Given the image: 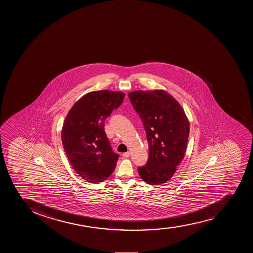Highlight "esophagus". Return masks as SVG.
<instances>
[{
    "label": "esophagus",
    "mask_w": 253,
    "mask_h": 253,
    "mask_svg": "<svg viewBox=\"0 0 253 253\" xmlns=\"http://www.w3.org/2000/svg\"><path fill=\"white\" fill-rule=\"evenodd\" d=\"M130 156V152H126V153H123V157L125 158H128Z\"/></svg>",
    "instance_id": "esophagus-1"
}]
</instances>
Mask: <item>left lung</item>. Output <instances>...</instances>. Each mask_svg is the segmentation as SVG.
Masks as SVG:
<instances>
[{
	"mask_svg": "<svg viewBox=\"0 0 253 253\" xmlns=\"http://www.w3.org/2000/svg\"><path fill=\"white\" fill-rule=\"evenodd\" d=\"M143 121L148 138V163L138 171L149 185H163L172 177L185 157L190 123L177 100L165 90H134L128 93Z\"/></svg>",
	"mask_w": 253,
	"mask_h": 253,
	"instance_id": "obj_1",
	"label": "left lung"
}]
</instances>
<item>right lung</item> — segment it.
Segmentation results:
<instances>
[{
    "instance_id": "obj_1",
    "label": "right lung",
    "mask_w": 253,
    "mask_h": 253,
    "mask_svg": "<svg viewBox=\"0 0 253 253\" xmlns=\"http://www.w3.org/2000/svg\"><path fill=\"white\" fill-rule=\"evenodd\" d=\"M125 96L121 91H90L66 116L61 131L63 148L77 174L88 182H102L116 167L120 156L110 147L104 123Z\"/></svg>"
}]
</instances>
